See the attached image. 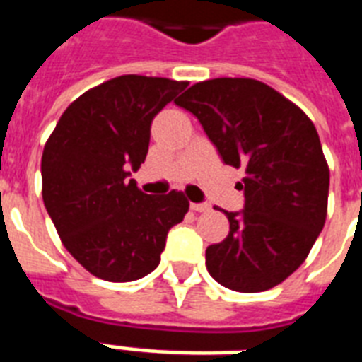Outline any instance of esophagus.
I'll use <instances>...</instances> for the list:
<instances>
[{
    "label": "esophagus",
    "mask_w": 362,
    "mask_h": 362,
    "mask_svg": "<svg viewBox=\"0 0 362 362\" xmlns=\"http://www.w3.org/2000/svg\"><path fill=\"white\" fill-rule=\"evenodd\" d=\"M192 210H193V212H209L210 204H206V203H192Z\"/></svg>",
    "instance_id": "1"
}]
</instances>
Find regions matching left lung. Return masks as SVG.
I'll use <instances>...</instances> for the list:
<instances>
[{
	"label": "left lung",
	"mask_w": 362,
	"mask_h": 362,
	"mask_svg": "<svg viewBox=\"0 0 362 362\" xmlns=\"http://www.w3.org/2000/svg\"><path fill=\"white\" fill-rule=\"evenodd\" d=\"M178 107L197 116L223 163L244 167L246 203L226 212L229 235L206 247V269L240 293L272 289L306 261L325 226L329 165L303 109L255 78L193 84Z\"/></svg>",
	"instance_id": "1"
}]
</instances>
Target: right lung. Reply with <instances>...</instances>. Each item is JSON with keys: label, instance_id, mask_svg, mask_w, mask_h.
I'll return each instance as SVG.
<instances>
[{"label": "right lung", "instance_id": "add662e5", "mask_svg": "<svg viewBox=\"0 0 362 362\" xmlns=\"http://www.w3.org/2000/svg\"><path fill=\"white\" fill-rule=\"evenodd\" d=\"M189 82L122 75L65 109L41 159L42 201L62 244L107 281H133L159 264L165 238L189 210L184 193L152 197L129 176L144 163L153 116Z\"/></svg>", "mask_w": 362, "mask_h": 362}]
</instances>
